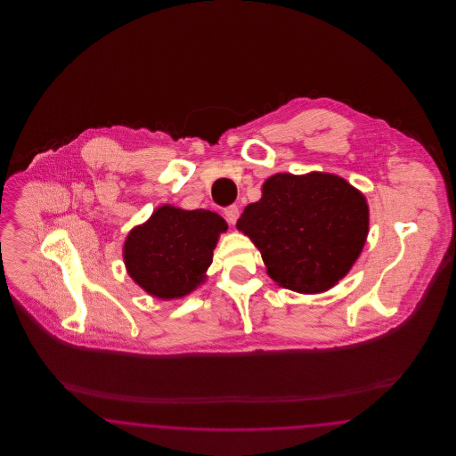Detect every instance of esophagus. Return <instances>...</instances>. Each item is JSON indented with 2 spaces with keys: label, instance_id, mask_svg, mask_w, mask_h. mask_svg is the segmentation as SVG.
Masks as SVG:
<instances>
[{
  "label": "esophagus",
  "instance_id": "34e87169",
  "mask_svg": "<svg viewBox=\"0 0 456 456\" xmlns=\"http://www.w3.org/2000/svg\"><path fill=\"white\" fill-rule=\"evenodd\" d=\"M239 214H240V210H239L238 205H231V207H227V208L224 210L225 220H227L231 225H234V224L238 222Z\"/></svg>",
  "mask_w": 456,
  "mask_h": 456
}]
</instances>
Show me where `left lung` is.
<instances>
[{
    "label": "left lung",
    "mask_w": 456,
    "mask_h": 456,
    "mask_svg": "<svg viewBox=\"0 0 456 456\" xmlns=\"http://www.w3.org/2000/svg\"><path fill=\"white\" fill-rule=\"evenodd\" d=\"M236 227L260 249L270 279L294 292L320 294L340 282L362 253L368 200L337 174H273Z\"/></svg>",
    "instance_id": "left-lung-1"
}]
</instances>
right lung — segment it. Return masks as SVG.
Returning <instances> with one entry per match:
<instances>
[{
  "label": "right lung",
  "mask_w": 456,
  "mask_h": 456,
  "mask_svg": "<svg viewBox=\"0 0 456 456\" xmlns=\"http://www.w3.org/2000/svg\"><path fill=\"white\" fill-rule=\"evenodd\" d=\"M225 231L227 222L216 212L162 205L128 232L123 246L126 272L149 296L181 299L205 282Z\"/></svg>",
  "instance_id": "obj_1"
}]
</instances>
